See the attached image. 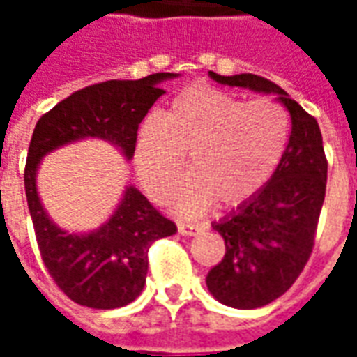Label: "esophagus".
<instances>
[{"label":"esophagus","instance_id":"34e87169","mask_svg":"<svg viewBox=\"0 0 357 357\" xmlns=\"http://www.w3.org/2000/svg\"><path fill=\"white\" fill-rule=\"evenodd\" d=\"M206 229V224L201 222V224H178V231L185 237H193V235H199Z\"/></svg>","mask_w":357,"mask_h":357}]
</instances>
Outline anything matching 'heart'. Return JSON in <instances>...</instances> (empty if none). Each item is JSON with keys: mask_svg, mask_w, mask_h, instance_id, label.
Segmentation results:
<instances>
[{"mask_svg": "<svg viewBox=\"0 0 357 357\" xmlns=\"http://www.w3.org/2000/svg\"><path fill=\"white\" fill-rule=\"evenodd\" d=\"M289 137V116L268 97L245 101L214 88L187 89L166 116L149 114L135 139V170L147 195L166 201L189 156L193 178L174 201L191 216L216 201L239 206L269 181Z\"/></svg>", "mask_w": 357, "mask_h": 357, "instance_id": "b5f03b06", "label": "heart"}]
</instances>
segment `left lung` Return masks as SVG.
<instances>
[{
	"label": "left lung",
	"instance_id": "left-lung-1",
	"mask_svg": "<svg viewBox=\"0 0 357 357\" xmlns=\"http://www.w3.org/2000/svg\"><path fill=\"white\" fill-rule=\"evenodd\" d=\"M220 84L279 95L291 114V135L268 183L212 227L225 241V255L206 275V287L222 304L262 307L289 291L314 250L321 214L327 158L321 130L312 114L284 89L256 74L220 76Z\"/></svg>",
	"mask_w": 357,
	"mask_h": 357
}]
</instances>
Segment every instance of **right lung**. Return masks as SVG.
<instances>
[{
    "mask_svg": "<svg viewBox=\"0 0 357 357\" xmlns=\"http://www.w3.org/2000/svg\"><path fill=\"white\" fill-rule=\"evenodd\" d=\"M174 76L156 73L141 80L93 84L55 105L36 124L24 166L28 210L45 268L59 289L80 306L112 310L133 302L145 287L149 247L178 227L135 187H128L101 229L88 235L63 231L47 218L36 191L38 164L53 149L84 137L112 141L132 158L141 120L166 93L158 82Z\"/></svg>",
    "mask_w": 357,
    "mask_h": 357,
    "instance_id": "obj_1",
    "label": "right lung"
}]
</instances>
